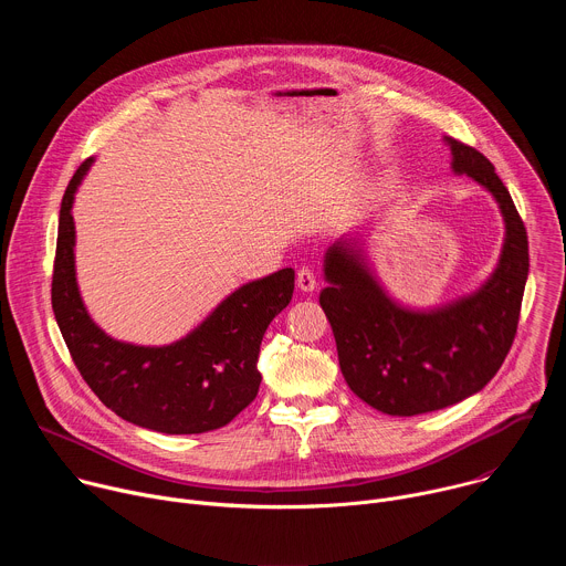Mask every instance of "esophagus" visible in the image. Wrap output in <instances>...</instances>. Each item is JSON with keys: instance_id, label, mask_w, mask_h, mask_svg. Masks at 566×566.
Instances as JSON below:
<instances>
[{"instance_id": "34e87169", "label": "esophagus", "mask_w": 566, "mask_h": 566, "mask_svg": "<svg viewBox=\"0 0 566 566\" xmlns=\"http://www.w3.org/2000/svg\"><path fill=\"white\" fill-rule=\"evenodd\" d=\"M315 286H317V280H315L313 269L302 266V269L297 271V289L304 291V293H311V291H315Z\"/></svg>"}]
</instances>
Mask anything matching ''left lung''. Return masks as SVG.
<instances>
[{"instance_id":"left-lung-1","label":"left lung","mask_w":566,"mask_h":566,"mask_svg":"<svg viewBox=\"0 0 566 566\" xmlns=\"http://www.w3.org/2000/svg\"><path fill=\"white\" fill-rule=\"evenodd\" d=\"M452 170L472 177L500 203L506 239L500 264L476 293L432 311L398 306L371 275L356 241L325 255L319 306L332 322L340 371L352 391L389 417L443 410L497 374L517 334L528 277L524 221L491 160L446 138Z\"/></svg>"}]
</instances>
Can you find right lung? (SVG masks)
I'll return each instance as SVG.
<instances>
[{
	"instance_id": "1",
	"label": "right lung",
	"mask_w": 566,
	"mask_h": 566,
	"mask_svg": "<svg viewBox=\"0 0 566 566\" xmlns=\"http://www.w3.org/2000/svg\"><path fill=\"white\" fill-rule=\"evenodd\" d=\"M87 158L69 181L53 262L51 304L69 354L94 394L120 419L164 434H201L228 426L258 396V356L271 319L286 308L295 271L282 269L230 293L186 338L138 347L94 325L75 284L71 217Z\"/></svg>"
}]
</instances>
